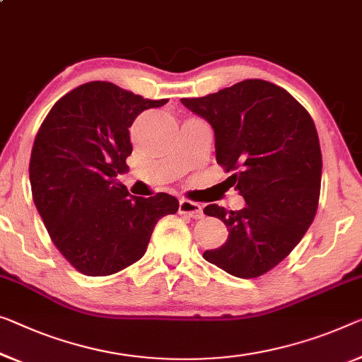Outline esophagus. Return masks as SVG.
I'll return each instance as SVG.
<instances>
[{"label":"esophagus","mask_w":362,"mask_h":362,"mask_svg":"<svg viewBox=\"0 0 362 362\" xmlns=\"http://www.w3.org/2000/svg\"><path fill=\"white\" fill-rule=\"evenodd\" d=\"M179 213L185 214V216H190V218L199 219L203 216V209H202V206H199V203L190 202V199H180Z\"/></svg>","instance_id":"obj_1"}]
</instances>
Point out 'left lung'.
<instances>
[{
	"instance_id": "left-lung-1",
	"label": "left lung",
	"mask_w": 362,
	"mask_h": 362,
	"mask_svg": "<svg viewBox=\"0 0 362 362\" xmlns=\"http://www.w3.org/2000/svg\"><path fill=\"white\" fill-rule=\"evenodd\" d=\"M214 129L216 160L245 206L228 211L208 204L229 235L204 260L237 278H257L299 244L315 218L322 153L309 112L288 90L263 79H245L218 93L180 99Z\"/></svg>"
}]
</instances>
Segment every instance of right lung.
I'll list each match as a JSON object with an SVG mask.
<instances>
[{
    "label": "right lung",
    "mask_w": 362,
    "mask_h": 362,
    "mask_svg": "<svg viewBox=\"0 0 362 362\" xmlns=\"http://www.w3.org/2000/svg\"><path fill=\"white\" fill-rule=\"evenodd\" d=\"M165 102L93 81L63 95L43 120L30 154L32 198L79 273L109 276L138 262L158 221L179 209L175 197H132L115 179L128 170L134 118Z\"/></svg>",
    "instance_id": "1"
}]
</instances>
